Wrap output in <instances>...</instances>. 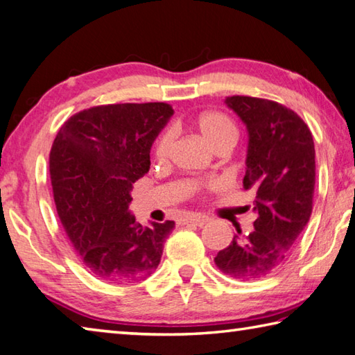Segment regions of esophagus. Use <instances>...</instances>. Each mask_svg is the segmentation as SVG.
Returning <instances> with one entry per match:
<instances>
[{
  "label": "esophagus",
  "mask_w": 355,
  "mask_h": 355,
  "mask_svg": "<svg viewBox=\"0 0 355 355\" xmlns=\"http://www.w3.org/2000/svg\"><path fill=\"white\" fill-rule=\"evenodd\" d=\"M209 218L206 215H189V217L182 218V225H193V226H203L206 225Z\"/></svg>",
  "instance_id": "obj_1"
}]
</instances>
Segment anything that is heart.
Masks as SVG:
<instances>
[{
  "instance_id": "1",
  "label": "heart",
  "mask_w": 355,
  "mask_h": 355,
  "mask_svg": "<svg viewBox=\"0 0 355 355\" xmlns=\"http://www.w3.org/2000/svg\"><path fill=\"white\" fill-rule=\"evenodd\" d=\"M192 129L209 148L217 152L221 149L231 150L239 140V129L235 123L218 110H207L193 118ZM173 144V134L171 130H163L154 143V158L158 163H166L171 155ZM189 187L197 189L196 183H191Z\"/></svg>"
}]
</instances>
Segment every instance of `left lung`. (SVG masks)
Instances as JSON below:
<instances>
[{
    "label": "left lung",
    "instance_id": "left-lung-1",
    "mask_svg": "<svg viewBox=\"0 0 355 355\" xmlns=\"http://www.w3.org/2000/svg\"><path fill=\"white\" fill-rule=\"evenodd\" d=\"M246 124L249 146L245 191L254 196L257 220L248 235H234L214 261L235 280H260L288 260L314 203L315 149L300 116L283 104L255 96H227Z\"/></svg>",
    "mask_w": 355,
    "mask_h": 355
}]
</instances>
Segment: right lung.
<instances>
[{"mask_svg": "<svg viewBox=\"0 0 355 355\" xmlns=\"http://www.w3.org/2000/svg\"><path fill=\"white\" fill-rule=\"evenodd\" d=\"M172 114L168 103L95 106L72 115L55 137L49 155L55 206L76 255L96 279L134 283L159 265L175 223L143 227L129 205Z\"/></svg>", "mask_w": 355, "mask_h": 355, "instance_id": "obj_1", "label": "right lung"}]
</instances>
